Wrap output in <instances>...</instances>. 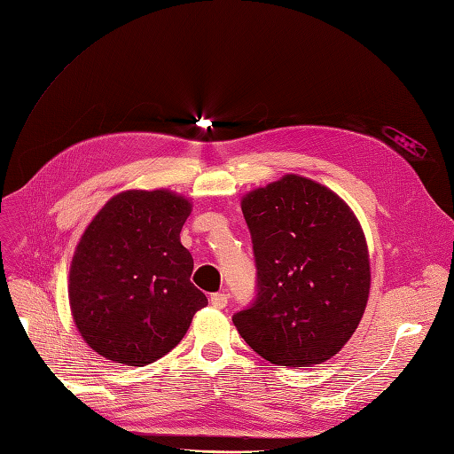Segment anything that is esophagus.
I'll list each match as a JSON object with an SVG mask.
<instances>
[{
	"mask_svg": "<svg viewBox=\"0 0 454 454\" xmlns=\"http://www.w3.org/2000/svg\"><path fill=\"white\" fill-rule=\"evenodd\" d=\"M210 303H212V307H215V309H225V307H227V295H225V294H214V295L210 297Z\"/></svg>",
	"mask_w": 454,
	"mask_h": 454,
	"instance_id": "esophagus-1",
	"label": "esophagus"
}]
</instances>
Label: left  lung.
<instances>
[{"instance_id": "obj_1", "label": "left lung", "mask_w": 454, "mask_h": 454, "mask_svg": "<svg viewBox=\"0 0 454 454\" xmlns=\"http://www.w3.org/2000/svg\"><path fill=\"white\" fill-rule=\"evenodd\" d=\"M255 297L235 312L239 333L270 364L310 367L352 337L369 295L358 219L333 191L294 174L246 195Z\"/></svg>"}]
</instances>
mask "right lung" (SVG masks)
<instances>
[{
    "instance_id": "obj_1",
    "label": "right lung",
    "mask_w": 454,
    "mask_h": 454,
    "mask_svg": "<svg viewBox=\"0 0 454 454\" xmlns=\"http://www.w3.org/2000/svg\"><path fill=\"white\" fill-rule=\"evenodd\" d=\"M189 212V200L170 191H127L81 237L70 305L79 333L104 358L138 367L162 358L208 305L180 242Z\"/></svg>"
}]
</instances>
